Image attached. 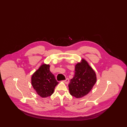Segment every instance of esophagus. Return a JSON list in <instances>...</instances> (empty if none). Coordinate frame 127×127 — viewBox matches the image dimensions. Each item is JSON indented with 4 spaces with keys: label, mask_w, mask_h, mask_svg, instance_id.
<instances>
[{
    "label": "esophagus",
    "mask_w": 127,
    "mask_h": 127,
    "mask_svg": "<svg viewBox=\"0 0 127 127\" xmlns=\"http://www.w3.org/2000/svg\"><path fill=\"white\" fill-rule=\"evenodd\" d=\"M63 82H64L65 84H68V83H69V79H68V78H66L65 80L63 81Z\"/></svg>",
    "instance_id": "esophagus-1"
}]
</instances>
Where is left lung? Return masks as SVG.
<instances>
[{"label":"left lung","instance_id":"1","mask_svg":"<svg viewBox=\"0 0 127 127\" xmlns=\"http://www.w3.org/2000/svg\"><path fill=\"white\" fill-rule=\"evenodd\" d=\"M95 70L87 61L82 59L75 66V74L68 85L70 94L76 98L87 95L96 82Z\"/></svg>","mask_w":127,"mask_h":127}]
</instances>
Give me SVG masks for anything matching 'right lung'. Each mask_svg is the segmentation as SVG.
I'll return each instance as SVG.
<instances>
[{"mask_svg": "<svg viewBox=\"0 0 127 127\" xmlns=\"http://www.w3.org/2000/svg\"><path fill=\"white\" fill-rule=\"evenodd\" d=\"M50 65L43 63L31 77V83L36 93L42 97L51 96L59 83L50 70Z\"/></svg>", "mask_w": 127, "mask_h": 127, "instance_id": "right-lung-1", "label": "right lung"}]
</instances>
